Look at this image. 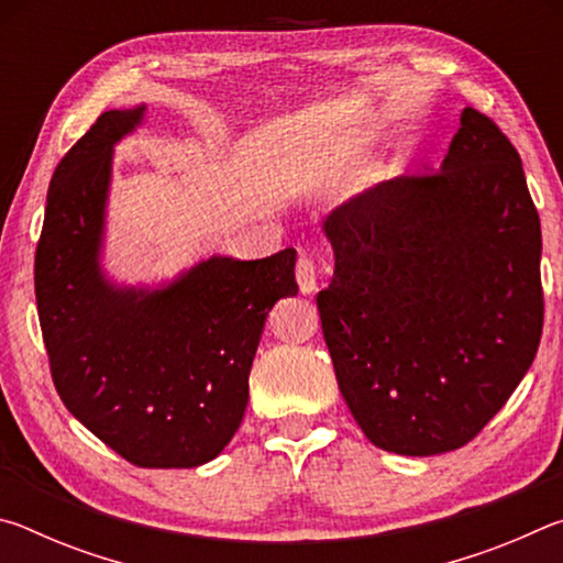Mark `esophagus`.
I'll use <instances>...</instances> for the list:
<instances>
[{
    "mask_svg": "<svg viewBox=\"0 0 563 563\" xmlns=\"http://www.w3.org/2000/svg\"><path fill=\"white\" fill-rule=\"evenodd\" d=\"M295 278H298L300 292H305V295L318 288V265L310 258V255H300L298 265H295Z\"/></svg>",
    "mask_w": 563,
    "mask_h": 563,
    "instance_id": "1",
    "label": "esophagus"
}]
</instances>
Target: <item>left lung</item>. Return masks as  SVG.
Here are the masks:
<instances>
[{"mask_svg":"<svg viewBox=\"0 0 563 563\" xmlns=\"http://www.w3.org/2000/svg\"><path fill=\"white\" fill-rule=\"evenodd\" d=\"M318 308L340 393L379 450H460L507 405L544 328L541 223L521 158L464 109L442 168L332 211Z\"/></svg>","mask_w":563,"mask_h":563,"instance_id":"8db88e82","label":"left lung"}]
</instances>
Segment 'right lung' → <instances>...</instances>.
<instances>
[{"instance_id":"1","label":"right lung","mask_w":563,"mask_h":563,"mask_svg":"<svg viewBox=\"0 0 563 563\" xmlns=\"http://www.w3.org/2000/svg\"><path fill=\"white\" fill-rule=\"evenodd\" d=\"M144 107L103 111L56 166L34 258V292L56 393L123 460L146 470L211 462L233 440L275 302L298 295L295 251L208 258L164 290L103 280L111 151Z\"/></svg>"}]
</instances>
